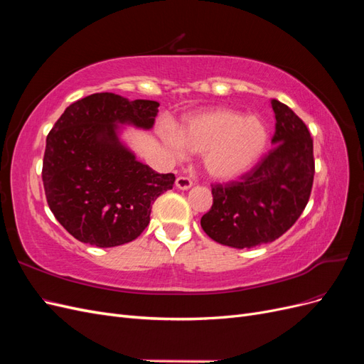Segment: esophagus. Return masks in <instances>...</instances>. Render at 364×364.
<instances>
[{
    "mask_svg": "<svg viewBox=\"0 0 364 364\" xmlns=\"http://www.w3.org/2000/svg\"><path fill=\"white\" fill-rule=\"evenodd\" d=\"M176 186H178L179 190H188L193 186V181L190 178H186V176H179V178L176 179Z\"/></svg>",
    "mask_w": 364,
    "mask_h": 364,
    "instance_id": "obj_1",
    "label": "esophagus"
}]
</instances>
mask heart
<instances>
[{
    "mask_svg": "<svg viewBox=\"0 0 364 364\" xmlns=\"http://www.w3.org/2000/svg\"><path fill=\"white\" fill-rule=\"evenodd\" d=\"M162 139L178 156L186 149L202 153L203 167L213 178L232 179L259 159L267 147L269 129L255 115L218 107L186 118L179 132L165 130Z\"/></svg>",
    "mask_w": 364,
    "mask_h": 364,
    "instance_id": "b5f03b06",
    "label": "heart"
}]
</instances>
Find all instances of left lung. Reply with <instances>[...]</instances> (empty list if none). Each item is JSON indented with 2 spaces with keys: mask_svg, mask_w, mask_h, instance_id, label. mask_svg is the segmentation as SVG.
<instances>
[{
  "mask_svg": "<svg viewBox=\"0 0 364 364\" xmlns=\"http://www.w3.org/2000/svg\"><path fill=\"white\" fill-rule=\"evenodd\" d=\"M273 149L238 181L213 185V206L200 225L220 245L250 249L272 243L296 223L314 179L313 138L291 109L272 100Z\"/></svg>",
  "mask_w": 364,
  "mask_h": 364,
  "instance_id": "8db88e82",
  "label": "left lung"
}]
</instances>
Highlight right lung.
I'll use <instances>...</instances> for the list:
<instances>
[{"label": "right lung", "instance_id": "obj_1", "mask_svg": "<svg viewBox=\"0 0 364 364\" xmlns=\"http://www.w3.org/2000/svg\"><path fill=\"white\" fill-rule=\"evenodd\" d=\"M159 103L100 92L70 105L47 136L42 182L51 213L82 243L126 245L150 222L151 205L173 188L118 139L117 124L151 129Z\"/></svg>", "mask_w": 364, "mask_h": 364}]
</instances>
